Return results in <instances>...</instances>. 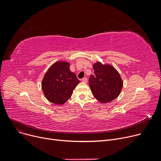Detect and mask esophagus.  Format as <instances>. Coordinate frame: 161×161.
<instances>
[{"instance_id":"1","label":"esophagus","mask_w":161,"mask_h":161,"mask_svg":"<svg viewBox=\"0 0 161 161\" xmlns=\"http://www.w3.org/2000/svg\"><path fill=\"white\" fill-rule=\"evenodd\" d=\"M82 82L83 83H87V78H83L82 80H81Z\"/></svg>"}]
</instances>
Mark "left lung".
<instances>
[{
    "mask_svg": "<svg viewBox=\"0 0 161 161\" xmlns=\"http://www.w3.org/2000/svg\"><path fill=\"white\" fill-rule=\"evenodd\" d=\"M93 70L94 74L89 80L92 94L100 103L111 102L119 95L123 87L119 74L113 66L99 62L93 65Z\"/></svg>",
    "mask_w": 161,
    "mask_h": 161,
    "instance_id": "1",
    "label": "left lung"
}]
</instances>
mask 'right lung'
I'll list each match as a JSON object with an SVG mask.
<instances>
[{"instance_id": "add662e5", "label": "right lung", "mask_w": 161, "mask_h": 161, "mask_svg": "<svg viewBox=\"0 0 161 161\" xmlns=\"http://www.w3.org/2000/svg\"><path fill=\"white\" fill-rule=\"evenodd\" d=\"M80 80L70 70L66 62H57L51 66L44 75L42 88L46 98L56 104H63L69 100Z\"/></svg>"}]
</instances>
